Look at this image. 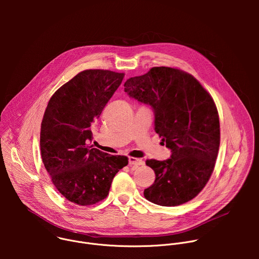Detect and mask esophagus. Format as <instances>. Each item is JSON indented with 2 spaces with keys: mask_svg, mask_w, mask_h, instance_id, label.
<instances>
[{
  "mask_svg": "<svg viewBox=\"0 0 259 259\" xmlns=\"http://www.w3.org/2000/svg\"><path fill=\"white\" fill-rule=\"evenodd\" d=\"M128 163L130 166H140V165L144 164V162L141 159H137V158H133V157H129Z\"/></svg>",
  "mask_w": 259,
  "mask_h": 259,
  "instance_id": "obj_1",
  "label": "esophagus"
}]
</instances>
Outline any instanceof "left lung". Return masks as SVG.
Segmentation results:
<instances>
[{
  "label": "left lung",
  "mask_w": 259,
  "mask_h": 259,
  "mask_svg": "<svg viewBox=\"0 0 259 259\" xmlns=\"http://www.w3.org/2000/svg\"><path fill=\"white\" fill-rule=\"evenodd\" d=\"M124 91L150 105L155 131L171 151L170 159L147 160L156 174L144 197L161 206H177L194 199L206 186L219 149V118L210 94L191 75L179 69L153 67L128 79Z\"/></svg>",
  "instance_id": "obj_1"
}]
</instances>
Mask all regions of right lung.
Returning a JSON list of instances; mask_svg holds the SVG:
<instances>
[{
  "instance_id": "obj_1",
  "label": "right lung",
  "mask_w": 259,
  "mask_h": 259,
  "mask_svg": "<svg viewBox=\"0 0 259 259\" xmlns=\"http://www.w3.org/2000/svg\"><path fill=\"white\" fill-rule=\"evenodd\" d=\"M124 73L87 69L50 98L41 126L44 166L58 192L68 201L88 206L103 200L115 175L128 164L87 143L91 127L121 85Z\"/></svg>"
}]
</instances>
